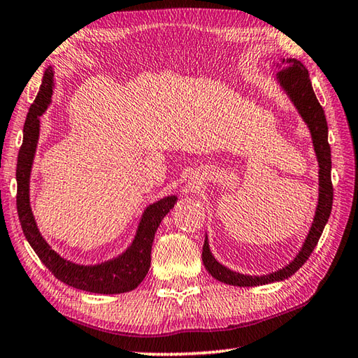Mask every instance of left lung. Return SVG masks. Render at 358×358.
<instances>
[{
	"mask_svg": "<svg viewBox=\"0 0 358 358\" xmlns=\"http://www.w3.org/2000/svg\"><path fill=\"white\" fill-rule=\"evenodd\" d=\"M286 64L278 72V82L284 91L287 92L290 100L294 101L298 113L301 114L303 120L308 123L312 134L313 150L318 159L320 166V194H318V206L315 211V217H313L312 227L309 230V235L306 238L304 244L301 247L300 253L296 255L295 259L287 264L286 267L280 268L273 273L262 275V276H250L243 275L230 271V268L224 267L220 264L213 255L210 252L208 241L206 238L202 247V261L203 266L208 271V273L216 278L217 281L230 284V286H239V287H253V286H262V284L282 281L294 275L298 268H300L310 253L317 247V243L322 233L324 230V225L329 220L331 210H332V201H334V188L331 180V169H332V160H331V147L327 142V122L324 115V109L320 105V101L315 97V92L312 90V83L309 78V72L306 69L304 64L300 60L295 58H287L282 60Z\"/></svg>",
	"mask_w": 358,
	"mask_h": 358,
	"instance_id": "obj_1",
	"label": "left lung"
}]
</instances>
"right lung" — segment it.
Returning <instances> with one entry per match:
<instances>
[{"label": "right lung", "mask_w": 358, "mask_h": 358, "mask_svg": "<svg viewBox=\"0 0 358 358\" xmlns=\"http://www.w3.org/2000/svg\"><path fill=\"white\" fill-rule=\"evenodd\" d=\"M54 71L48 68L43 77L38 96L29 108L23 128V145L18 152L17 164V210L21 229L27 243L38 255L43 264L54 273L57 280L80 290L92 294H123L136 289L147 276L151 264V245L155 233L165 215L174 207L176 196H166L151 203L143 211L133 244L119 258L101 262L97 266H80L63 259L60 255L50 249L36 227L31 203H29V179H31L32 162L40 134V115L48 109L52 96Z\"/></svg>", "instance_id": "obj_1"}]
</instances>
